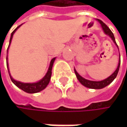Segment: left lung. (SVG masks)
<instances>
[{
  "label": "left lung",
  "instance_id": "obj_1",
  "mask_svg": "<svg viewBox=\"0 0 127 127\" xmlns=\"http://www.w3.org/2000/svg\"><path fill=\"white\" fill-rule=\"evenodd\" d=\"M98 21L101 23V27H102V29H103L104 33H105L106 34L109 35V36L112 38V39L113 40V42L116 44V42H115V39L113 33L111 32V30L109 29V27H108L104 23H103L101 20L98 19ZM116 45L118 46L117 44H116ZM120 64H121V58H120V60H119V63H118V67H117V69L115 70V71L114 73H113L110 76H109L108 78H107L106 79L102 80V81H100V82L90 81V80H88V79H84L83 77H82V76L76 72V70L75 69H74V72H75V73H76V76L78 80H79V81L80 82V83H81L82 85H83L84 86H85V87H87V88H88L101 89L103 88H104V87H106V86H107L108 85H110V84L115 79V77L117 76V74H118V70H119Z\"/></svg>",
  "mask_w": 127,
  "mask_h": 127
}]
</instances>
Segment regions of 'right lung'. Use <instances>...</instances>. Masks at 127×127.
<instances>
[{
    "mask_svg": "<svg viewBox=\"0 0 127 127\" xmlns=\"http://www.w3.org/2000/svg\"><path fill=\"white\" fill-rule=\"evenodd\" d=\"M20 26H17L14 31L12 32V34H11V37H10V40H9V45L11 43V41H12V39L13 34L14 33L16 32V30L20 27ZM8 49H9V47H8ZM7 49V51H8ZM55 60V58H53L51 61V64H50V66H49V68H48V70L46 73V75L44 76V78L42 79H41L39 82H36V83H23V82H18V81H16L13 79L12 77L11 76V75L9 74L10 76V78H11V80L13 83L20 89L23 90V91L26 92V93H38L39 91L44 90L47 87V85H48L49 82H50V79H51V70H52V67H53V64H54V62ZM6 65H7V68H8V70H9V67H8V61H7V57H6Z\"/></svg>",
    "mask_w": 127,
    "mask_h": 127,
    "instance_id": "obj_1",
    "label": "right lung"
}]
</instances>
